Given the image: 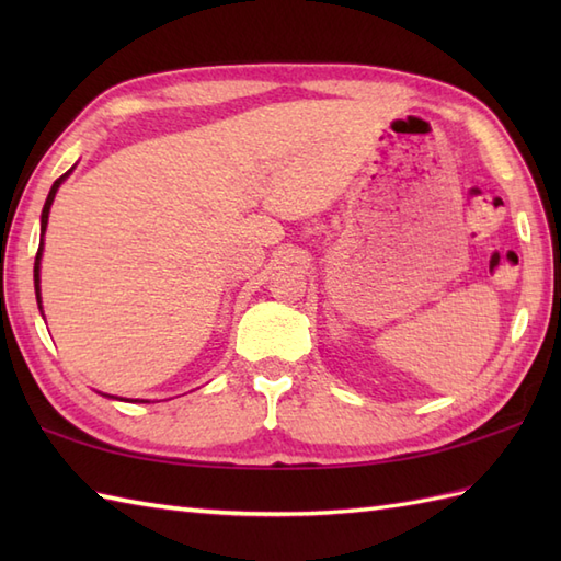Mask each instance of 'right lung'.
Masks as SVG:
<instances>
[{"mask_svg":"<svg viewBox=\"0 0 561 561\" xmlns=\"http://www.w3.org/2000/svg\"><path fill=\"white\" fill-rule=\"evenodd\" d=\"M69 173H65V175H59L57 181L53 183V187H50V195H47V199H45V207H43V214H41V233H45V226H47V214H50V207H53V199H55V193H57V187H59V183L65 181ZM41 255H43V238H41V245H38V253H35V265H33V282H35V299H38V306H41Z\"/></svg>","mask_w":561,"mask_h":561,"instance_id":"1","label":"right lung"}]
</instances>
